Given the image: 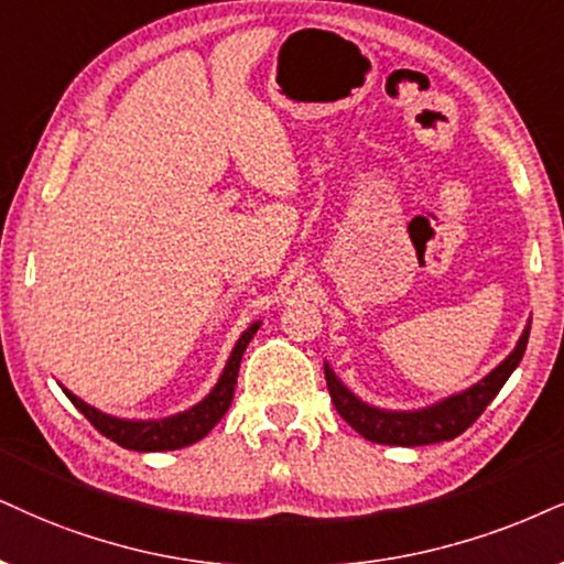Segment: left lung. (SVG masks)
<instances>
[{
  "label": "left lung",
  "instance_id": "left-lung-1",
  "mask_svg": "<svg viewBox=\"0 0 564 564\" xmlns=\"http://www.w3.org/2000/svg\"><path fill=\"white\" fill-rule=\"evenodd\" d=\"M528 335H531V326H525L516 350H512L484 381H478V384L465 389V392L455 394V398L442 400L440 405L415 410V413H392V410L366 405V402H360L356 394L347 392V387H343V381L335 377V371H332L329 366H324L326 387H329L332 402H335L337 413L343 415L360 436H366L368 442L394 444V447H421V444L447 442L460 436L468 426H474L478 415L486 410V405L497 398L499 389L505 387V381L510 379V373L516 371L520 360H523Z\"/></svg>",
  "mask_w": 564,
  "mask_h": 564
}]
</instances>
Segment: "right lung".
Segmentation results:
<instances>
[{"instance_id": "right-lung-1", "label": "right lung", "mask_w": 564, "mask_h": 564, "mask_svg": "<svg viewBox=\"0 0 564 564\" xmlns=\"http://www.w3.org/2000/svg\"><path fill=\"white\" fill-rule=\"evenodd\" d=\"M256 332H259V324H253L248 332H242L238 345H235L232 356H229V360H227L225 373H221L219 384L212 389V394H208L204 402H198L196 408L185 410V413H180V415H172V419L120 421V419H112V415L101 413V410L86 405V402H83L80 398H75V394L67 392V389H65V394L69 398V402H73V405L78 408L90 423H94L96 431H101L107 440L117 442L124 449L164 452V449L187 447V444L204 440L208 431H212L221 421V415L227 413L229 402H232V398H235V384H238L242 352H246V347L250 339H253Z\"/></svg>"}]
</instances>
